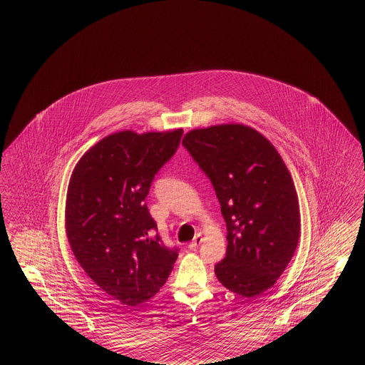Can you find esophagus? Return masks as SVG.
I'll return each mask as SVG.
<instances>
[{"instance_id":"obj_1","label":"esophagus","mask_w":365,"mask_h":365,"mask_svg":"<svg viewBox=\"0 0 365 365\" xmlns=\"http://www.w3.org/2000/svg\"><path fill=\"white\" fill-rule=\"evenodd\" d=\"M204 241V238H202V235L201 234H197L195 237H194V240L191 241L190 245H189V247L190 249H195V247H198L201 243Z\"/></svg>"}]
</instances>
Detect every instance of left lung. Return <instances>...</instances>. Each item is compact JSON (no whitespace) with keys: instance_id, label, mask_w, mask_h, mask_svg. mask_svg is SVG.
<instances>
[{"instance_id":"left-lung-1","label":"left lung","mask_w":365,"mask_h":365,"mask_svg":"<svg viewBox=\"0 0 365 365\" xmlns=\"http://www.w3.org/2000/svg\"><path fill=\"white\" fill-rule=\"evenodd\" d=\"M182 145L208 176L226 220L216 278L232 293L259 297L286 269L299 238L292 175L272 143L243 124L192 130Z\"/></svg>"}]
</instances>
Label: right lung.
Returning a JSON list of instances; mask_svg holds the SVG:
<instances>
[{"instance_id": "right-lung-1", "label": "right lung", "mask_w": 365, "mask_h": 365, "mask_svg": "<svg viewBox=\"0 0 365 365\" xmlns=\"http://www.w3.org/2000/svg\"><path fill=\"white\" fill-rule=\"evenodd\" d=\"M183 130L120 131L88 149L71 176L66 230L71 249L112 299L135 307L167 282L178 247L165 246L145 198Z\"/></svg>"}]
</instances>
